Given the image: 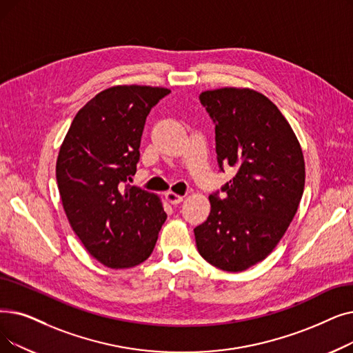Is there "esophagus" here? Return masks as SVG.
Returning <instances> with one entry per match:
<instances>
[{"mask_svg":"<svg viewBox=\"0 0 353 353\" xmlns=\"http://www.w3.org/2000/svg\"><path fill=\"white\" fill-rule=\"evenodd\" d=\"M165 201L168 203H172V205H177V203L183 202V196H180V194L174 193V192H167L165 193Z\"/></svg>","mask_w":353,"mask_h":353,"instance_id":"1","label":"esophagus"}]
</instances>
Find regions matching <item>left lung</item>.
<instances>
[{
	"label": "left lung",
	"instance_id": "8db88e82",
	"mask_svg": "<svg viewBox=\"0 0 353 353\" xmlns=\"http://www.w3.org/2000/svg\"><path fill=\"white\" fill-rule=\"evenodd\" d=\"M199 99L214 122L221 170L229 165L236 174L223 197L209 196L196 247L213 267L245 271L272 252L294 218L305 180L303 150L277 106L254 89L205 90Z\"/></svg>",
	"mask_w": 353,
	"mask_h": 353
}]
</instances>
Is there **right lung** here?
<instances>
[{"label": "right lung", "mask_w": 353, "mask_h": 353, "mask_svg": "<svg viewBox=\"0 0 353 353\" xmlns=\"http://www.w3.org/2000/svg\"><path fill=\"white\" fill-rule=\"evenodd\" d=\"M168 92L143 85L105 89L76 114L60 145L56 179L68 221L105 267L144 263L167 219L157 194L127 180L137 172L145 118Z\"/></svg>", "instance_id": "add662e5"}]
</instances>
